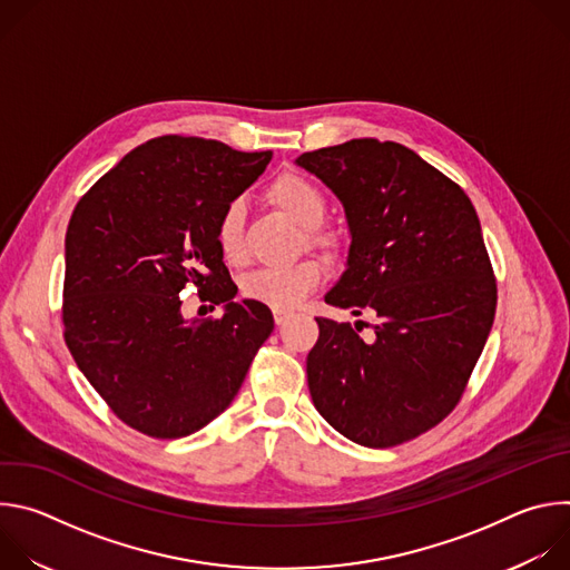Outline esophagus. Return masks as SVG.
Listing matches in <instances>:
<instances>
[{
  "label": "esophagus",
  "instance_id": "34e87169",
  "mask_svg": "<svg viewBox=\"0 0 570 570\" xmlns=\"http://www.w3.org/2000/svg\"><path fill=\"white\" fill-rule=\"evenodd\" d=\"M293 313L291 311H284V308H273V317H275V324H284Z\"/></svg>",
  "mask_w": 570,
  "mask_h": 570
}]
</instances>
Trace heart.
Masks as SVG:
<instances>
[{
    "instance_id": "obj_1",
    "label": "heart",
    "mask_w": 570,
    "mask_h": 570,
    "mask_svg": "<svg viewBox=\"0 0 570 570\" xmlns=\"http://www.w3.org/2000/svg\"><path fill=\"white\" fill-rule=\"evenodd\" d=\"M266 200L304 229L308 246L322 250L327 257H338L343 240L338 234L322 229L330 203L324 191L302 174H282L266 189ZM214 240L220 257L229 266H246V203L232 198L218 214ZM322 279V266L315 259H299L284 268H262L240 282V293L248 299L262 302L271 308H295Z\"/></svg>"
}]
</instances>
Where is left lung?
I'll return each instance as SVG.
<instances>
[{
    "label": "left lung",
    "mask_w": 570,
    "mask_h": 570,
    "mask_svg": "<svg viewBox=\"0 0 570 570\" xmlns=\"http://www.w3.org/2000/svg\"><path fill=\"white\" fill-rule=\"evenodd\" d=\"M350 225L347 271L324 302L374 313L372 338L315 317L313 405L347 440L387 449L440 424L492 332L497 282L469 196L415 150L352 139L302 153Z\"/></svg>",
    "instance_id": "1"
}]
</instances>
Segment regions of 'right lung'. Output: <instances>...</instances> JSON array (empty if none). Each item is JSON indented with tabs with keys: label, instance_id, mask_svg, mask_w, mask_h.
<instances>
[{
	"label": "right lung",
	"instance_id": "add662e5",
	"mask_svg": "<svg viewBox=\"0 0 570 570\" xmlns=\"http://www.w3.org/2000/svg\"><path fill=\"white\" fill-rule=\"evenodd\" d=\"M273 153L165 135L132 148L78 200L65 236V343L92 387L130 429L176 440L218 417L271 336L266 304L236 302L214 227ZM194 283L224 304L187 321Z\"/></svg>",
	"mask_w": 570,
	"mask_h": 570
}]
</instances>
